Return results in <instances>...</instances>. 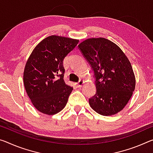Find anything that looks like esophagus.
I'll list each match as a JSON object with an SVG mask.
<instances>
[{
	"label": "esophagus",
	"mask_w": 153,
	"mask_h": 153,
	"mask_svg": "<svg viewBox=\"0 0 153 153\" xmlns=\"http://www.w3.org/2000/svg\"><path fill=\"white\" fill-rule=\"evenodd\" d=\"M84 80H82V79H80V80H79L77 83V87H79V88H81V87L82 86V85H83V84H84Z\"/></svg>",
	"instance_id": "esophagus-1"
}]
</instances>
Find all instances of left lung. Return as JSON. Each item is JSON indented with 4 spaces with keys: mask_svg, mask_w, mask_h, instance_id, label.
I'll list each match as a JSON object with an SVG mask.
<instances>
[{
    "mask_svg": "<svg viewBox=\"0 0 153 153\" xmlns=\"http://www.w3.org/2000/svg\"><path fill=\"white\" fill-rule=\"evenodd\" d=\"M78 48L94 71L96 93L91 107L103 116L116 114L125 108L135 87L131 65L122 50L105 38H91Z\"/></svg>",
    "mask_w": 153,
    "mask_h": 153,
    "instance_id": "left-lung-1",
    "label": "left lung"
}]
</instances>
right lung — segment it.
Segmentation results:
<instances>
[{
	"label": "right lung",
	"instance_id": "obj_1",
	"mask_svg": "<svg viewBox=\"0 0 153 153\" xmlns=\"http://www.w3.org/2000/svg\"><path fill=\"white\" fill-rule=\"evenodd\" d=\"M79 40L52 35L36 46L26 63L24 84L37 110L54 115L63 109L73 88L64 81L63 60Z\"/></svg>",
	"mask_w": 153,
	"mask_h": 153
}]
</instances>
